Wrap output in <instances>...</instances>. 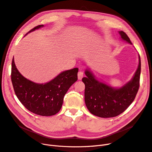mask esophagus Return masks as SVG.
<instances>
[{"label":"esophagus","instance_id":"1","mask_svg":"<svg viewBox=\"0 0 152 152\" xmlns=\"http://www.w3.org/2000/svg\"><path fill=\"white\" fill-rule=\"evenodd\" d=\"M77 76H78V79L79 80L82 79V78L84 77V73H83V72H82V71H79V72L77 73Z\"/></svg>","mask_w":152,"mask_h":152}]
</instances>
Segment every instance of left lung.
Wrapping results in <instances>:
<instances>
[{
  "label": "left lung",
  "instance_id": "left-lung-1",
  "mask_svg": "<svg viewBox=\"0 0 152 152\" xmlns=\"http://www.w3.org/2000/svg\"><path fill=\"white\" fill-rule=\"evenodd\" d=\"M121 38L132 44L128 35L120 31ZM139 63L135 75L122 87L115 88L99 82L89 70L86 69V77L82 79L85 84V103L92 114L103 118L116 117L124 111L133 103L139 88L141 64Z\"/></svg>",
  "mask_w": 152,
  "mask_h": 152
}]
</instances>
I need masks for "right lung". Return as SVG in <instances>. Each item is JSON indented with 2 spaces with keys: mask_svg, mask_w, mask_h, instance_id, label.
I'll return each mask as SVG.
<instances>
[{
  "mask_svg": "<svg viewBox=\"0 0 152 152\" xmlns=\"http://www.w3.org/2000/svg\"><path fill=\"white\" fill-rule=\"evenodd\" d=\"M42 27L43 25L37 26L28 33ZM77 72L78 68H75L61 73L48 83L37 84L19 72L13 58L11 78L16 96L27 109L39 115L51 116L61 109L65 95L77 80Z\"/></svg>",
  "mask_w": 152,
  "mask_h": 152,
  "instance_id": "right-lung-1",
  "label": "right lung"
}]
</instances>
